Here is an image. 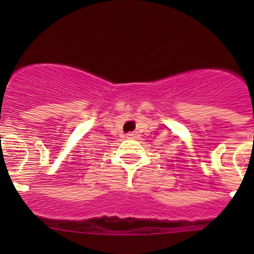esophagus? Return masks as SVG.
Returning <instances> with one entry per match:
<instances>
[{
  "label": "esophagus",
  "instance_id": "1",
  "mask_svg": "<svg viewBox=\"0 0 254 254\" xmlns=\"http://www.w3.org/2000/svg\"><path fill=\"white\" fill-rule=\"evenodd\" d=\"M127 139H139V135H137V132H129V134H127Z\"/></svg>",
  "mask_w": 254,
  "mask_h": 254
}]
</instances>
